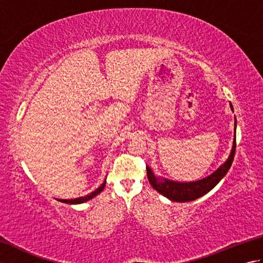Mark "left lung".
Returning <instances> with one entry per match:
<instances>
[{
    "label": "left lung",
    "instance_id": "obj_1",
    "mask_svg": "<svg viewBox=\"0 0 263 263\" xmlns=\"http://www.w3.org/2000/svg\"><path fill=\"white\" fill-rule=\"evenodd\" d=\"M232 111H234L233 106L231 104ZM235 148H236V119L234 123V140H233V147L231 150V154L224 164H221L218 168L204 178H201L199 181L193 182H177L168 180L166 177H161L156 175L154 171L147 166V175L149 183L152 186L159 192L161 195H164L171 201H175V202H189V201L197 200L211 191L218 183H219L222 178L225 177L227 172L230 171L234 155H235Z\"/></svg>",
    "mask_w": 263,
    "mask_h": 263
}]
</instances>
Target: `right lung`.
Returning <instances> with one entry per match:
<instances>
[{
	"label": "right lung",
	"mask_w": 263,
	"mask_h": 263,
	"mask_svg": "<svg viewBox=\"0 0 263 263\" xmlns=\"http://www.w3.org/2000/svg\"><path fill=\"white\" fill-rule=\"evenodd\" d=\"M107 177V176H106ZM106 177L104 182L100 184V185L95 190V191H92L91 193H89L87 195H85V197H80V198H76V199H70V200H64V199H59V201H61V202L63 203H69V204H79V203H83V202H87V201H89L90 199L97 197V195L103 191V190L105 189V185H106Z\"/></svg>",
	"instance_id": "obj_1"
}]
</instances>
